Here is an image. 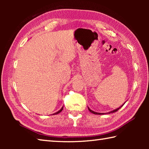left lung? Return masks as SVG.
Wrapping results in <instances>:
<instances>
[{"instance_id":"left-lung-1","label":"left lung","mask_w":149,"mask_h":149,"mask_svg":"<svg viewBox=\"0 0 149 149\" xmlns=\"http://www.w3.org/2000/svg\"><path fill=\"white\" fill-rule=\"evenodd\" d=\"M125 103H124V104H125ZM123 104L122 106H121V107H120V108H117V109H116V110H114L111 111V112H108V114H110V113H114V112H117V111H118V110H119V109H120V108L121 107H123ZM89 108V110L90 111V112H91V113H93V114H103V113H98V112H94V111H93V110H91L89 108Z\"/></svg>"}]
</instances>
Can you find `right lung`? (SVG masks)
Returning a JSON list of instances; mask_svg holds the SVG:
<instances>
[{"mask_svg": "<svg viewBox=\"0 0 149 149\" xmlns=\"http://www.w3.org/2000/svg\"><path fill=\"white\" fill-rule=\"evenodd\" d=\"M62 110H63V107L61 108V109H60L59 111H58L57 112H56V113H54V114H59L60 112H61L62 111Z\"/></svg>", "mask_w": 149, "mask_h": 149, "instance_id": "add662e5", "label": "right lung"}]
</instances>
